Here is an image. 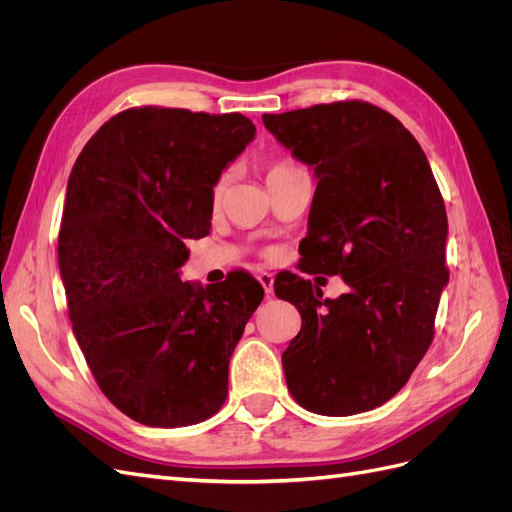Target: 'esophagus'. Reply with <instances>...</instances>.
Instances as JSON below:
<instances>
[{"label": "esophagus", "instance_id": "esophagus-1", "mask_svg": "<svg viewBox=\"0 0 512 512\" xmlns=\"http://www.w3.org/2000/svg\"><path fill=\"white\" fill-rule=\"evenodd\" d=\"M258 282L262 284V288H265L267 297H271V294H273V273L260 271V273H258Z\"/></svg>", "mask_w": 512, "mask_h": 512}]
</instances>
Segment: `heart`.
Returning <instances> with one entry per match:
<instances>
[{
	"label": "heart",
	"instance_id": "heart-1",
	"mask_svg": "<svg viewBox=\"0 0 512 512\" xmlns=\"http://www.w3.org/2000/svg\"><path fill=\"white\" fill-rule=\"evenodd\" d=\"M288 166H292V164H288V162H277V164H273V166L269 168L267 177H269V175H273V173H277V170H284V168H288ZM224 188H226V177H222L218 183H215L213 194H215V196H220V194L224 192Z\"/></svg>",
	"mask_w": 512,
	"mask_h": 512
}]
</instances>
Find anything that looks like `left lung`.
<instances>
[{"label": "left lung", "mask_w": 512, "mask_h": 512, "mask_svg": "<svg viewBox=\"0 0 512 512\" xmlns=\"http://www.w3.org/2000/svg\"><path fill=\"white\" fill-rule=\"evenodd\" d=\"M265 128L318 179L303 271L342 275L322 299L299 275L275 282L301 331L282 354L297 404L324 416L374 410L408 382L448 284L446 209L416 138L382 108L333 102L262 115Z\"/></svg>", "instance_id": "left-lung-1"}]
</instances>
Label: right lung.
Listing matches in <instances>:
<instances>
[{
	"label": "right lung",
	"mask_w": 512,
	"mask_h": 512,
	"mask_svg": "<svg viewBox=\"0 0 512 512\" xmlns=\"http://www.w3.org/2000/svg\"><path fill=\"white\" fill-rule=\"evenodd\" d=\"M241 113L141 106L89 138L68 179L59 273L72 331L102 393L149 427L218 412L228 363L265 290L179 280L185 239L209 235L213 185L254 141Z\"/></svg>",
	"instance_id": "obj_1"
}]
</instances>
